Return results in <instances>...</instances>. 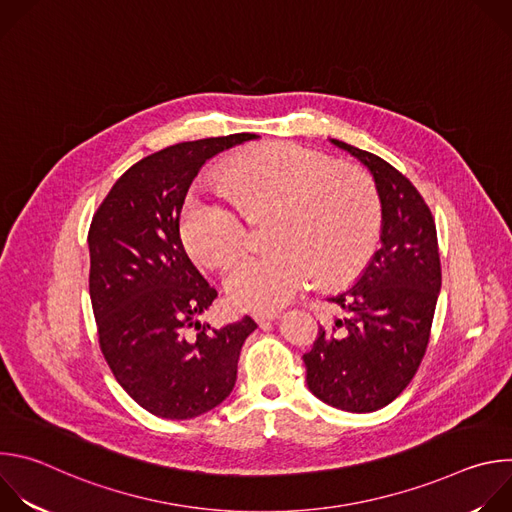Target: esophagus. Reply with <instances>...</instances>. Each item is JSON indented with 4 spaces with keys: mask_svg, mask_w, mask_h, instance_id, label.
<instances>
[{
    "mask_svg": "<svg viewBox=\"0 0 512 512\" xmlns=\"http://www.w3.org/2000/svg\"><path fill=\"white\" fill-rule=\"evenodd\" d=\"M279 318V312H259L255 314V322L261 328H271V322H275Z\"/></svg>",
    "mask_w": 512,
    "mask_h": 512,
    "instance_id": "obj_1",
    "label": "esophagus"
}]
</instances>
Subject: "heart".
Returning a JSON list of instances; mask_svg holds the SVG:
<instances>
[{
    "label": "heart",
    "mask_w": 512,
    "mask_h": 512,
    "mask_svg": "<svg viewBox=\"0 0 512 512\" xmlns=\"http://www.w3.org/2000/svg\"><path fill=\"white\" fill-rule=\"evenodd\" d=\"M227 194L194 190L186 198L180 235L206 267L227 265L247 243L245 213L277 210L263 253L241 257L229 277L233 306L273 312L294 300L314 267L322 281L350 275L367 257L379 227V198L358 170L296 143H271L229 164Z\"/></svg>",
    "instance_id": "1"
}]
</instances>
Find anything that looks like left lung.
Instances as JSON below:
<instances>
[{
  "label": "left lung",
  "mask_w": 512,
  "mask_h": 512,
  "mask_svg": "<svg viewBox=\"0 0 512 512\" xmlns=\"http://www.w3.org/2000/svg\"><path fill=\"white\" fill-rule=\"evenodd\" d=\"M373 174L381 200V247L356 283L332 296L342 310L304 354L308 389L324 403L371 413L401 395L429 342L442 289L440 249L429 206L383 158L330 139Z\"/></svg>",
  "instance_id": "1"
}]
</instances>
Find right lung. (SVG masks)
<instances>
[{
  "mask_svg": "<svg viewBox=\"0 0 512 512\" xmlns=\"http://www.w3.org/2000/svg\"><path fill=\"white\" fill-rule=\"evenodd\" d=\"M257 137L184 141L143 158L93 216L89 291L99 344L117 383L158 417L192 419L221 405L257 328L249 316L218 330L198 322L216 289L180 239L182 204L206 160Z\"/></svg>",
  "mask_w": 512,
  "mask_h": 512,
  "instance_id": "add662e5",
  "label": "right lung"
}]
</instances>
